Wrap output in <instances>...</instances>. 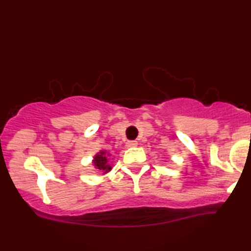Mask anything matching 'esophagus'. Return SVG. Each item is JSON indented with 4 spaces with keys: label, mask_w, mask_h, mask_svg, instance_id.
I'll return each instance as SVG.
<instances>
[{
    "label": "esophagus",
    "mask_w": 251,
    "mask_h": 251,
    "mask_svg": "<svg viewBox=\"0 0 251 251\" xmlns=\"http://www.w3.org/2000/svg\"><path fill=\"white\" fill-rule=\"evenodd\" d=\"M138 145V143L136 142V141H128L126 143V146L128 147V148H130V147H136Z\"/></svg>",
    "instance_id": "34e87169"
}]
</instances>
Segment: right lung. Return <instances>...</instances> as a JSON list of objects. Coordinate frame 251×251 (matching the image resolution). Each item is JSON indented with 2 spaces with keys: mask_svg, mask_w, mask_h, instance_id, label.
Wrapping results in <instances>:
<instances>
[{
  "mask_svg": "<svg viewBox=\"0 0 251 251\" xmlns=\"http://www.w3.org/2000/svg\"><path fill=\"white\" fill-rule=\"evenodd\" d=\"M109 154H106V151H100V152L94 156V159H93V165H94L95 168L100 169V171H103L104 174L108 173L112 167L109 166L108 160H107V156Z\"/></svg>",
  "mask_w": 251,
  "mask_h": 251,
  "instance_id": "1",
  "label": "right lung"
}]
</instances>
